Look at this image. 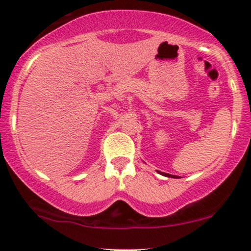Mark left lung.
<instances>
[{
    "label": "left lung",
    "mask_w": 251,
    "mask_h": 251,
    "mask_svg": "<svg viewBox=\"0 0 251 251\" xmlns=\"http://www.w3.org/2000/svg\"><path fill=\"white\" fill-rule=\"evenodd\" d=\"M159 172L160 175H163V176H166V177H171V178H176V176H174V175H169V174H165V172H160V171H158Z\"/></svg>",
    "instance_id": "8db88e82"
}]
</instances>
